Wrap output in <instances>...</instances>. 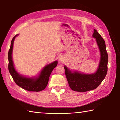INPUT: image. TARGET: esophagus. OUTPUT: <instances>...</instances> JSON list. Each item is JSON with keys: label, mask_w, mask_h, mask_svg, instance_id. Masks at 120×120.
Masks as SVG:
<instances>
[{"label": "esophagus", "mask_w": 120, "mask_h": 120, "mask_svg": "<svg viewBox=\"0 0 120 120\" xmlns=\"http://www.w3.org/2000/svg\"><path fill=\"white\" fill-rule=\"evenodd\" d=\"M59 61L60 62H64V60H65V57H64L63 56H59Z\"/></svg>", "instance_id": "obj_1"}]
</instances>
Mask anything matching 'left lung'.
Returning a JSON list of instances; mask_svg holds the SVG:
<instances>
[{"instance_id":"left-lung-1","label":"left lung","mask_w":120,"mask_h":120,"mask_svg":"<svg viewBox=\"0 0 120 120\" xmlns=\"http://www.w3.org/2000/svg\"><path fill=\"white\" fill-rule=\"evenodd\" d=\"M92 37L95 39L100 53V60L96 72L85 74L76 70H71L64 65L68 85L73 91L86 92L94 90L102 82L107 73L108 59L105 41L95 29H94Z\"/></svg>"}]
</instances>
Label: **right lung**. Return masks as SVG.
<instances>
[{
	"label": "right lung",
	"instance_id": "1",
	"mask_svg": "<svg viewBox=\"0 0 120 120\" xmlns=\"http://www.w3.org/2000/svg\"><path fill=\"white\" fill-rule=\"evenodd\" d=\"M18 35L19 34L15 35L13 38L8 52V68L10 74L16 85L22 88L29 91H41L46 87L50 74L57 67L58 61L45 65L37 75L34 77H28L21 74L15 69L12 58L14 42Z\"/></svg>",
	"mask_w": 120,
	"mask_h": 120
}]
</instances>
